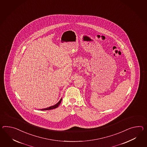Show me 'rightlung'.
Instances as JSON below:
<instances>
[{"label": "right lung", "instance_id": "add662e5", "mask_svg": "<svg viewBox=\"0 0 147 147\" xmlns=\"http://www.w3.org/2000/svg\"><path fill=\"white\" fill-rule=\"evenodd\" d=\"M61 100H62V99H61V100H59V101L58 102L57 104L55 105L54 106H51L50 107L45 108V109H41V110H42V111H47V110H51V109H55V108H57L58 107V106H59V105H60V104H61Z\"/></svg>", "mask_w": 147, "mask_h": 147}]
</instances>
